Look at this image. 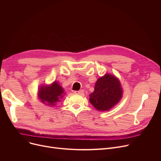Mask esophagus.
Listing matches in <instances>:
<instances>
[{
    "instance_id": "34e87169",
    "label": "esophagus",
    "mask_w": 161,
    "mask_h": 161,
    "mask_svg": "<svg viewBox=\"0 0 161 161\" xmlns=\"http://www.w3.org/2000/svg\"><path fill=\"white\" fill-rule=\"evenodd\" d=\"M83 90H80V91H74V94H77V95H83Z\"/></svg>"
}]
</instances>
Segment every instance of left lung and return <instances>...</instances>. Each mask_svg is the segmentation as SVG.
<instances>
[{"label":"left lung","instance_id":"obj_1","mask_svg":"<svg viewBox=\"0 0 161 161\" xmlns=\"http://www.w3.org/2000/svg\"><path fill=\"white\" fill-rule=\"evenodd\" d=\"M122 94L119 81L112 75L106 74L97 81L89 101L98 110L106 111L119 103Z\"/></svg>","mask_w":161,"mask_h":161}]
</instances>
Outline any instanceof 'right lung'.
Masks as SVG:
<instances>
[{
	"label": "right lung",
	"instance_id": "obj_1",
	"mask_svg": "<svg viewBox=\"0 0 161 161\" xmlns=\"http://www.w3.org/2000/svg\"><path fill=\"white\" fill-rule=\"evenodd\" d=\"M63 93V89L57 81H55L50 86H42L38 92V96L41 102L47 105L54 106L56 103L60 101Z\"/></svg>",
	"mask_w": 161,
	"mask_h": 161
}]
</instances>
